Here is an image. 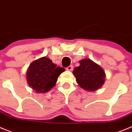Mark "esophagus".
Instances as JSON below:
<instances>
[{
	"mask_svg": "<svg viewBox=\"0 0 132 132\" xmlns=\"http://www.w3.org/2000/svg\"><path fill=\"white\" fill-rule=\"evenodd\" d=\"M66 70H67V71H72V70H73V66H72V65H69V67H67V68H66Z\"/></svg>",
	"mask_w": 132,
	"mask_h": 132,
	"instance_id": "34e87169",
	"label": "esophagus"
}]
</instances>
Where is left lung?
Returning a JSON list of instances; mask_svg holds the SVG:
<instances>
[{"label": "left lung", "mask_w": 132, "mask_h": 132, "mask_svg": "<svg viewBox=\"0 0 132 132\" xmlns=\"http://www.w3.org/2000/svg\"><path fill=\"white\" fill-rule=\"evenodd\" d=\"M80 65L75 67L73 74L78 85L87 91H96L105 82L106 73L103 69L90 59L79 61Z\"/></svg>", "instance_id": "1"}]
</instances>
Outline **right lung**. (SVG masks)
<instances>
[{
    "mask_svg": "<svg viewBox=\"0 0 132 132\" xmlns=\"http://www.w3.org/2000/svg\"><path fill=\"white\" fill-rule=\"evenodd\" d=\"M65 69L57 66L47 57L34 61L26 72L28 85L37 93H45L55 85Z\"/></svg>",
    "mask_w": 132,
    "mask_h": 132,
    "instance_id": "right-lung-1",
    "label": "right lung"
}]
</instances>
